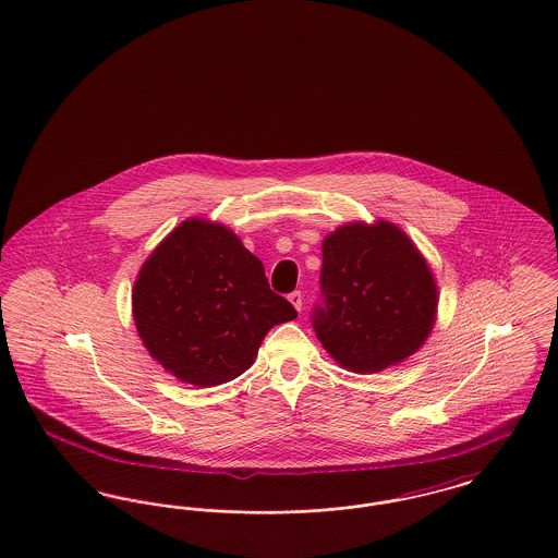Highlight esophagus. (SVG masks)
Masks as SVG:
<instances>
[{
    "instance_id": "esophagus-1",
    "label": "esophagus",
    "mask_w": 558,
    "mask_h": 558,
    "mask_svg": "<svg viewBox=\"0 0 558 558\" xmlns=\"http://www.w3.org/2000/svg\"><path fill=\"white\" fill-rule=\"evenodd\" d=\"M289 301L292 303V307L296 310V312H301L303 310V294L299 292V290H294V292H290Z\"/></svg>"
}]
</instances>
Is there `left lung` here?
<instances>
[{
	"label": "left lung",
	"instance_id": "left-lung-1",
	"mask_svg": "<svg viewBox=\"0 0 558 558\" xmlns=\"http://www.w3.org/2000/svg\"><path fill=\"white\" fill-rule=\"evenodd\" d=\"M322 292L315 335L355 374L415 355L432 335L440 299L422 251L388 220L342 223L324 239Z\"/></svg>",
	"mask_w": 558,
	"mask_h": 558
}]
</instances>
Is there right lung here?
I'll use <instances>...</instances> for the list:
<instances>
[{
    "instance_id": "obj_1",
    "label": "right lung",
    "mask_w": 558,
    "mask_h": 558,
    "mask_svg": "<svg viewBox=\"0 0 558 558\" xmlns=\"http://www.w3.org/2000/svg\"><path fill=\"white\" fill-rule=\"evenodd\" d=\"M294 317L241 239L203 218L180 222L134 280L133 319L145 349L199 388L245 374L269 330Z\"/></svg>"
}]
</instances>
